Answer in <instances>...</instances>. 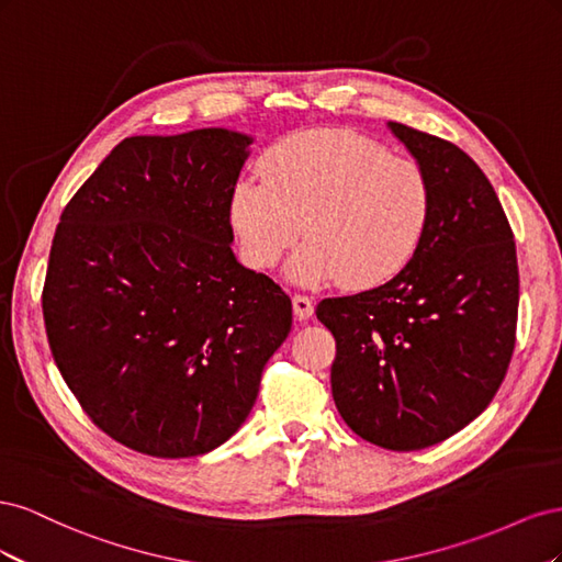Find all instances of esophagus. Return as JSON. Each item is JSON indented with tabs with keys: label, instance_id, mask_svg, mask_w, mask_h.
<instances>
[{
	"label": "esophagus",
	"instance_id": "esophagus-1",
	"mask_svg": "<svg viewBox=\"0 0 562 562\" xmlns=\"http://www.w3.org/2000/svg\"><path fill=\"white\" fill-rule=\"evenodd\" d=\"M293 312L300 321H307L314 316V302L307 295H293Z\"/></svg>",
	"mask_w": 562,
	"mask_h": 562
}]
</instances>
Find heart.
I'll use <instances>...</instances> for the list:
<instances>
[{
    "mask_svg": "<svg viewBox=\"0 0 562 562\" xmlns=\"http://www.w3.org/2000/svg\"><path fill=\"white\" fill-rule=\"evenodd\" d=\"M260 180H241L229 220L246 260L271 269L302 232L291 279L318 285L342 279L375 288L413 260L431 215L422 168L347 128L285 135L258 164Z\"/></svg>",
    "mask_w": 562,
    "mask_h": 562,
    "instance_id": "obj_1",
    "label": "heart"
}]
</instances>
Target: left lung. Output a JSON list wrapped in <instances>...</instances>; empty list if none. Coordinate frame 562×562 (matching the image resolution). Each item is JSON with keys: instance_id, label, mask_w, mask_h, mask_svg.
<instances>
[{"instance_id": "1", "label": "left lung", "mask_w": 562, "mask_h": 562, "mask_svg": "<svg viewBox=\"0 0 562 562\" xmlns=\"http://www.w3.org/2000/svg\"><path fill=\"white\" fill-rule=\"evenodd\" d=\"M389 128L427 178V232L394 279L326 297L316 318L337 345L339 415L370 443L407 452L450 438L495 398L516 347L518 260L479 164L436 135Z\"/></svg>"}]
</instances>
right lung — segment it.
Returning <instances> with one entry per match:
<instances>
[{
    "instance_id": "1",
    "label": "right lung",
    "mask_w": 562,
    "mask_h": 562,
    "mask_svg": "<svg viewBox=\"0 0 562 562\" xmlns=\"http://www.w3.org/2000/svg\"><path fill=\"white\" fill-rule=\"evenodd\" d=\"M248 145L227 128L133 135L60 215L42 291L48 347L83 413L135 452L223 446L291 333V297L232 252Z\"/></svg>"
}]
</instances>
